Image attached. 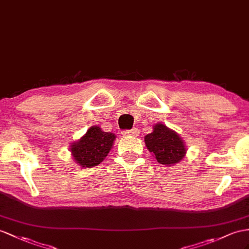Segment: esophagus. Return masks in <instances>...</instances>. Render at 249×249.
I'll use <instances>...</instances> for the list:
<instances>
[{
    "label": "esophagus",
    "instance_id": "1",
    "mask_svg": "<svg viewBox=\"0 0 249 249\" xmlns=\"http://www.w3.org/2000/svg\"><path fill=\"white\" fill-rule=\"evenodd\" d=\"M122 133H123V136H138V133H139V130H138V128H132V129H130V130H124V131H122Z\"/></svg>",
    "mask_w": 249,
    "mask_h": 249
}]
</instances>
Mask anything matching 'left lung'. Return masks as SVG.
<instances>
[{
  "mask_svg": "<svg viewBox=\"0 0 249 249\" xmlns=\"http://www.w3.org/2000/svg\"><path fill=\"white\" fill-rule=\"evenodd\" d=\"M144 142L157 161L166 166H174L186 156L187 149L184 140L179 133L162 123L154 125L152 132L144 137Z\"/></svg>",
  "mask_w": 249,
  "mask_h": 249,
  "instance_id": "8db88e82",
  "label": "left lung"
}]
</instances>
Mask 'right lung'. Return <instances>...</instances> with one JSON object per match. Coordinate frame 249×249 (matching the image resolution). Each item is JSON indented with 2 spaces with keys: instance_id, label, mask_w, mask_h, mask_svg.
<instances>
[{
  "instance_id": "obj_1",
  "label": "right lung",
  "mask_w": 249,
  "mask_h": 249,
  "mask_svg": "<svg viewBox=\"0 0 249 249\" xmlns=\"http://www.w3.org/2000/svg\"><path fill=\"white\" fill-rule=\"evenodd\" d=\"M116 135L105 132L98 125L89 127L88 130L78 141L69 147L75 163L83 168L97 166L103 162L112 148Z\"/></svg>"
}]
</instances>
